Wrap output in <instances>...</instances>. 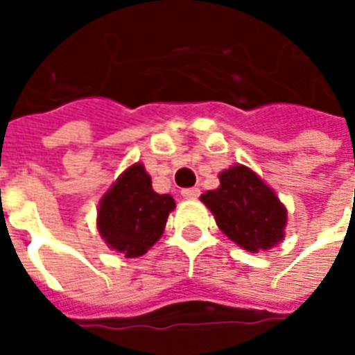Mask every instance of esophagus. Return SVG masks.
I'll return each mask as SVG.
<instances>
[{"instance_id": "1", "label": "esophagus", "mask_w": 355, "mask_h": 355, "mask_svg": "<svg viewBox=\"0 0 355 355\" xmlns=\"http://www.w3.org/2000/svg\"><path fill=\"white\" fill-rule=\"evenodd\" d=\"M182 198L184 200H198L200 198V188H186V190H182Z\"/></svg>"}]
</instances>
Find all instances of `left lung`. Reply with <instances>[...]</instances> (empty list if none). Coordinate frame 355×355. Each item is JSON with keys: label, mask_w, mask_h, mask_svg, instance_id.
Listing matches in <instances>:
<instances>
[{"label": "left lung", "mask_w": 355, "mask_h": 355, "mask_svg": "<svg viewBox=\"0 0 355 355\" xmlns=\"http://www.w3.org/2000/svg\"><path fill=\"white\" fill-rule=\"evenodd\" d=\"M220 186L201 193L216 226L249 253L268 251L285 238L287 207L253 169L232 165L218 173Z\"/></svg>", "instance_id": "8db88e82"}]
</instances>
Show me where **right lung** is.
Returning <instances> with one entry per match:
<instances>
[{
    "instance_id": "obj_1",
    "label": "right lung",
    "mask_w": 355,
    "mask_h": 355,
    "mask_svg": "<svg viewBox=\"0 0 355 355\" xmlns=\"http://www.w3.org/2000/svg\"><path fill=\"white\" fill-rule=\"evenodd\" d=\"M175 207L169 193L154 192L144 165L132 163L102 196L96 228L110 249L135 259L157 243Z\"/></svg>"
}]
</instances>
